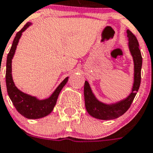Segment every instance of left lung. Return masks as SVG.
Returning a JSON list of instances; mask_svg holds the SVG:
<instances>
[{
  "label": "left lung",
  "mask_w": 153,
  "mask_h": 153,
  "mask_svg": "<svg viewBox=\"0 0 153 153\" xmlns=\"http://www.w3.org/2000/svg\"><path fill=\"white\" fill-rule=\"evenodd\" d=\"M127 37L128 48L134 61V84L129 96L116 103L108 105L98 100L92 92L89 83L87 81L84 83V94L86 109L90 116L96 119L110 120L122 116L130 108L139 90L141 79V53L139 49V43L137 38L129 30H127Z\"/></svg>",
  "instance_id": "obj_1"
}]
</instances>
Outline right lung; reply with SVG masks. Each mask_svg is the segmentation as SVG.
<instances>
[{
    "mask_svg": "<svg viewBox=\"0 0 153 153\" xmlns=\"http://www.w3.org/2000/svg\"><path fill=\"white\" fill-rule=\"evenodd\" d=\"M31 25L30 22H27L20 31L16 33L13 40V45L10 50L7 58V70H6V84L9 97L11 99L15 108L19 114L27 119H39L47 116L54 109L57 102V98L60 91L68 81L69 77L65 78L54 93L48 99L39 100L36 97L30 96L19 90L15 85L12 77V59L16 52V47L19 43L22 33Z\"/></svg>",
    "mask_w": 153,
    "mask_h": 153,
    "instance_id": "right-lung-1",
    "label": "right lung"
}]
</instances>
